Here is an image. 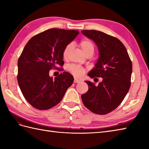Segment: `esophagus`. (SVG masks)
<instances>
[{
	"instance_id": "esophagus-1",
	"label": "esophagus",
	"mask_w": 149,
	"mask_h": 149,
	"mask_svg": "<svg viewBox=\"0 0 149 149\" xmlns=\"http://www.w3.org/2000/svg\"><path fill=\"white\" fill-rule=\"evenodd\" d=\"M81 81L80 80H79L78 79H77V78H74V83H79V82H80Z\"/></svg>"
}]
</instances>
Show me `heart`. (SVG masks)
<instances>
[{"label": "heart", "mask_w": 149, "mask_h": 149, "mask_svg": "<svg viewBox=\"0 0 149 149\" xmlns=\"http://www.w3.org/2000/svg\"><path fill=\"white\" fill-rule=\"evenodd\" d=\"M80 46L85 55L88 54H93L94 50H95V46H94V44L92 42H91V41L87 39L82 40L80 43ZM72 48V43L68 44V45L65 47L63 53V57H64V58H66V57L68 56V53L70 51ZM68 68H69V70L73 74L77 77L81 76L84 72V70L83 68L74 65H70L69 66Z\"/></svg>", "instance_id": "1"}]
</instances>
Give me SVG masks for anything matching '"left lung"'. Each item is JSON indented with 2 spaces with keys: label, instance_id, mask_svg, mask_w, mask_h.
I'll return each mask as SVG.
<instances>
[{
  "label": "left lung",
  "instance_id": "1",
  "mask_svg": "<svg viewBox=\"0 0 149 149\" xmlns=\"http://www.w3.org/2000/svg\"><path fill=\"white\" fill-rule=\"evenodd\" d=\"M81 33L93 41L99 50V58L88 75L102 78L98 86L85 81L88 90L81 99L91 112L106 115L116 109L127 95L131 86L132 63L127 49L116 38L95 30Z\"/></svg>",
  "mask_w": 149,
  "mask_h": 149
}]
</instances>
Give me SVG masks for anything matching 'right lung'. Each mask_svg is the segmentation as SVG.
<instances>
[{"mask_svg": "<svg viewBox=\"0 0 149 149\" xmlns=\"http://www.w3.org/2000/svg\"><path fill=\"white\" fill-rule=\"evenodd\" d=\"M79 33L54 28L36 34L24 47L18 60L17 80L25 99L35 108L55 106L72 84L74 77L70 73L64 72L53 79L49 71L63 65V50Z\"/></svg>", "mask_w": 149, "mask_h": 149, "instance_id": "add662e5", "label": "right lung"}]
</instances>
